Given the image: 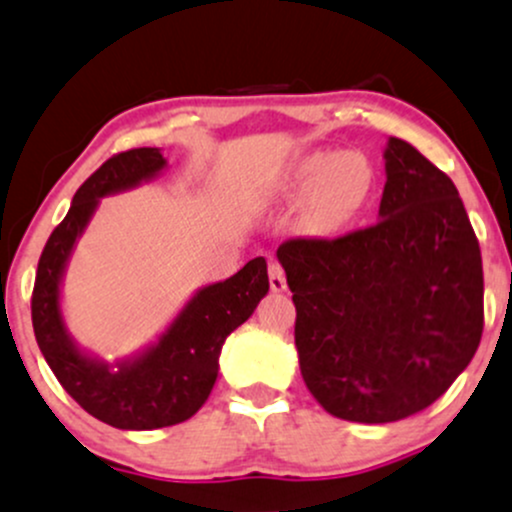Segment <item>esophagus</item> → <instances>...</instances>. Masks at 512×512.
<instances>
[{
    "label": "esophagus",
    "mask_w": 512,
    "mask_h": 512,
    "mask_svg": "<svg viewBox=\"0 0 512 512\" xmlns=\"http://www.w3.org/2000/svg\"><path fill=\"white\" fill-rule=\"evenodd\" d=\"M269 286H272L274 294L286 291V274L279 262H269Z\"/></svg>",
    "instance_id": "34e87169"
}]
</instances>
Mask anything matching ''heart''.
<instances>
[{
  "label": "heart",
  "instance_id": "b5f03b06",
  "mask_svg": "<svg viewBox=\"0 0 512 512\" xmlns=\"http://www.w3.org/2000/svg\"><path fill=\"white\" fill-rule=\"evenodd\" d=\"M374 170L359 150H311L299 155L286 172V189L306 194V221L316 233H335L350 226L367 204Z\"/></svg>",
  "mask_w": 512,
  "mask_h": 512
}]
</instances>
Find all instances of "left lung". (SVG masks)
<instances>
[{"instance_id":"left-lung-1","label":"left lung","mask_w":512,"mask_h":512,"mask_svg":"<svg viewBox=\"0 0 512 512\" xmlns=\"http://www.w3.org/2000/svg\"><path fill=\"white\" fill-rule=\"evenodd\" d=\"M384 162L374 226L277 250L303 381L325 411L352 423L428 408L484 330L481 250L457 187L401 138L386 140Z\"/></svg>"}]
</instances>
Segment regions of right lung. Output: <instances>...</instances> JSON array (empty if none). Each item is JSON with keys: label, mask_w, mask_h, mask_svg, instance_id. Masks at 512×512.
<instances>
[{"label": "right lung", "mask_w": 512, "mask_h": 512, "mask_svg": "<svg viewBox=\"0 0 512 512\" xmlns=\"http://www.w3.org/2000/svg\"><path fill=\"white\" fill-rule=\"evenodd\" d=\"M165 170L160 148H136L106 160L77 189L63 223L50 233L33 284V333L48 367L84 411L119 430H157L192 418L216 384L223 342L269 291L267 260L255 257L226 282L194 291L157 340L119 362L77 345L60 303L77 240L104 196L153 182Z\"/></svg>", "instance_id": "1"}]
</instances>
